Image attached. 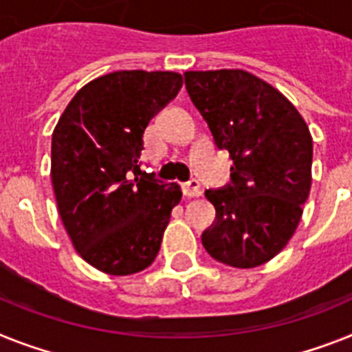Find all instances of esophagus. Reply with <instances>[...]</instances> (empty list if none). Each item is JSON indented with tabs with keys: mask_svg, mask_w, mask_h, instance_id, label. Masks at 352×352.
<instances>
[{
	"mask_svg": "<svg viewBox=\"0 0 352 352\" xmlns=\"http://www.w3.org/2000/svg\"><path fill=\"white\" fill-rule=\"evenodd\" d=\"M182 190L187 197H197L201 196V185L197 179H190L187 183H182Z\"/></svg>",
	"mask_w": 352,
	"mask_h": 352,
	"instance_id": "esophagus-1",
	"label": "esophagus"
}]
</instances>
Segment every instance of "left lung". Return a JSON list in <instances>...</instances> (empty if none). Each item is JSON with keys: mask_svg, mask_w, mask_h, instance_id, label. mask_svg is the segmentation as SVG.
I'll use <instances>...</instances> for the list:
<instances>
[{"mask_svg": "<svg viewBox=\"0 0 352 352\" xmlns=\"http://www.w3.org/2000/svg\"><path fill=\"white\" fill-rule=\"evenodd\" d=\"M185 86L216 145L234 160L232 182L205 190L216 221L203 246L234 268L261 266L300 221L311 188V133L283 93L245 69L185 72Z\"/></svg>", "mask_w": 352, "mask_h": 352, "instance_id": "left-lung-1", "label": "left lung"}]
</instances>
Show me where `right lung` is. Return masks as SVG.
Segmentation results:
<instances>
[{
	"mask_svg": "<svg viewBox=\"0 0 352 352\" xmlns=\"http://www.w3.org/2000/svg\"><path fill=\"white\" fill-rule=\"evenodd\" d=\"M176 72L122 69L77 91L52 135V185L75 250L93 268L131 275L153 264L178 183L140 169L144 131L178 95Z\"/></svg>",
	"mask_w": 352,
	"mask_h": 352,
	"instance_id": "1",
	"label": "right lung"
}]
</instances>
